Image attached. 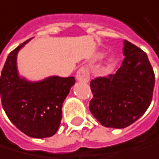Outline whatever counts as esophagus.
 Returning <instances> with one entry per match:
<instances>
[{"instance_id":"obj_1","label":"esophagus","mask_w":159,"mask_h":159,"mask_svg":"<svg viewBox=\"0 0 159 159\" xmlns=\"http://www.w3.org/2000/svg\"><path fill=\"white\" fill-rule=\"evenodd\" d=\"M76 79L79 82H85L88 83L89 81V72L87 68L82 66L81 69H79V70L76 73Z\"/></svg>"}]
</instances>
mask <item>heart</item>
<instances>
[{"instance_id":"1","label":"heart","mask_w":159,"mask_h":159,"mask_svg":"<svg viewBox=\"0 0 159 159\" xmlns=\"http://www.w3.org/2000/svg\"><path fill=\"white\" fill-rule=\"evenodd\" d=\"M112 63H113V59H112V58L109 59V61H108V65H109V66H111Z\"/></svg>"}]
</instances>
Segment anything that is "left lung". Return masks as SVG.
<instances>
[{"label":"left lung","mask_w":159,"mask_h":159,"mask_svg":"<svg viewBox=\"0 0 159 159\" xmlns=\"http://www.w3.org/2000/svg\"><path fill=\"white\" fill-rule=\"evenodd\" d=\"M124 60L114 74L90 82L89 111L100 124L123 129L145 113L155 88V73L147 54L124 41Z\"/></svg>","instance_id":"obj_1"}]
</instances>
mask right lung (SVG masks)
<instances>
[{
	"label": "right lung",
	"mask_w": 159,
	"mask_h": 159,
	"mask_svg": "<svg viewBox=\"0 0 159 159\" xmlns=\"http://www.w3.org/2000/svg\"><path fill=\"white\" fill-rule=\"evenodd\" d=\"M29 41L11 51L5 61L0 79L2 105L9 120L25 134L33 138L50 137L59 129L63 103L75 79L53 75L29 81L21 76L17 55Z\"/></svg>",
	"instance_id": "obj_1"
}]
</instances>
